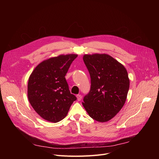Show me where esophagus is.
<instances>
[{
    "mask_svg": "<svg viewBox=\"0 0 159 159\" xmlns=\"http://www.w3.org/2000/svg\"><path fill=\"white\" fill-rule=\"evenodd\" d=\"M77 101H81V99H82V96L80 95H77Z\"/></svg>",
    "mask_w": 159,
    "mask_h": 159,
    "instance_id": "esophagus-1",
    "label": "esophagus"
}]
</instances>
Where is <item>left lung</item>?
<instances>
[{
	"instance_id": "1",
	"label": "left lung",
	"mask_w": 159,
	"mask_h": 159,
	"mask_svg": "<svg viewBox=\"0 0 159 159\" xmlns=\"http://www.w3.org/2000/svg\"><path fill=\"white\" fill-rule=\"evenodd\" d=\"M83 61L91 77V89L82 105L93 119L109 121L122 109L129 88L125 67L107 54L84 55Z\"/></svg>"
}]
</instances>
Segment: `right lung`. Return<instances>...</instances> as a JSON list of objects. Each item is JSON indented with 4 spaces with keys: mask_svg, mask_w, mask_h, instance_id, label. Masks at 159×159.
Listing matches in <instances>:
<instances>
[{
    "mask_svg": "<svg viewBox=\"0 0 159 159\" xmlns=\"http://www.w3.org/2000/svg\"><path fill=\"white\" fill-rule=\"evenodd\" d=\"M77 54L60 55L39 64L30 75L28 97L44 120L58 122L65 118L77 98L71 94L65 76Z\"/></svg>",
    "mask_w": 159,
    "mask_h": 159,
    "instance_id": "1",
    "label": "right lung"
}]
</instances>
